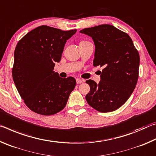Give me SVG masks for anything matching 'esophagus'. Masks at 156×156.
Returning a JSON list of instances; mask_svg holds the SVG:
<instances>
[{"instance_id": "34e87169", "label": "esophagus", "mask_w": 156, "mask_h": 156, "mask_svg": "<svg viewBox=\"0 0 156 156\" xmlns=\"http://www.w3.org/2000/svg\"><path fill=\"white\" fill-rule=\"evenodd\" d=\"M83 82V80L80 78H76V83L77 84H80Z\"/></svg>"}]
</instances>
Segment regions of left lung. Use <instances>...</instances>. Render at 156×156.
<instances>
[{"mask_svg": "<svg viewBox=\"0 0 156 156\" xmlns=\"http://www.w3.org/2000/svg\"><path fill=\"white\" fill-rule=\"evenodd\" d=\"M80 32L92 38L95 44L94 66L103 67L98 84L86 83L90 92L86 100L102 113L113 112L129 99L138 79L140 56L127 34L110 25L85 28Z\"/></svg>", "mask_w": 156, "mask_h": 156, "instance_id": "obj_1", "label": "left lung"}]
</instances>
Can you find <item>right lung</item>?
Here are the masks:
<instances>
[{
  "mask_svg": "<svg viewBox=\"0 0 156 156\" xmlns=\"http://www.w3.org/2000/svg\"><path fill=\"white\" fill-rule=\"evenodd\" d=\"M76 32L42 25L18 41L12 76L20 96L34 112L53 115L66 106L76 81L73 77L60 78L54 69L66 42Z\"/></svg>",
  "mask_w": 156,
  "mask_h": 156,
  "instance_id": "right-lung-1",
  "label": "right lung"
}]
</instances>
